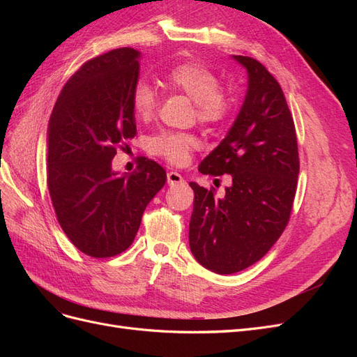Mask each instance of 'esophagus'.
Returning a JSON list of instances; mask_svg holds the SVG:
<instances>
[{
    "label": "esophagus",
    "mask_w": 357,
    "mask_h": 357,
    "mask_svg": "<svg viewBox=\"0 0 357 357\" xmlns=\"http://www.w3.org/2000/svg\"><path fill=\"white\" fill-rule=\"evenodd\" d=\"M167 181L168 185L176 186V185H183V183H185V178H183L177 171H169L167 174Z\"/></svg>",
    "instance_id": "1"
}]
</instances>
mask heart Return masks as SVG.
<instances>
[{"label": "heart", "instance_id": "1", "mask_svg": "<svg viewBox=\"0 0 357 357\" xmlns=\"http://www.w3.org/2000/svg\"><path fill=\"white\" fill-rule=\"evenodd\" d=\"M165 82L171 89L185 93L195 102L197 119L201 123H218L228 113V101L220 92L219 79L199 63H178L167 74ZM156 104V92L152 86L146 82H139L134 86L131 105L135 117L147 121L153 116ZM197 146L198 142L192 135L176 132H164L152 142L155 153L176 165L185 164Z\"/></svg>", "mask_w": 357, "mask_h": 357}]
</instances>
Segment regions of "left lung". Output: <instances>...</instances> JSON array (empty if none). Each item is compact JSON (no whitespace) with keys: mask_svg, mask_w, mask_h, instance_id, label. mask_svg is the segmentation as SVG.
<instances>
[{"mask_svg":"<svg viewBox=\"0 0 357 357\" xmlns=\"http://www.w3.org/2000/svg\"><path fill=\"white\" fill-rule=\"evenodd\" d=\"M247 71L238 116L205 158L202 174H231L225 197L198 183L189 223L197 261L218 274L243 271L262 259L283 234L294 204L299 158L294 119L278 82L261 62L232 55Z\"/></svg>","mask_w":357,"mask_h":357,"instance_id":"left-lung-1","label":"left lung"}]
</instances>
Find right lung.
Returning <instances> with one entry per match:
<instances>
[{
    "instance_id": "right-lung-1",
    "label": "right lung",
    "mask_w": 357,
    "mask_h": 357,
    "mask_svg": "<svg viewBox=\"0 0 357 357\" xmlns=\"http://www.w3.org/2000/svg\"><path fill=\"white\" fill-rule=\"evenodd\" d=\"M142 53L116 49L88 61L63 86L47 128V188L58 222L84 255L112 257L132 244L167 172L138 159L119 176L116 149L137 134L131 105Z\"/></svg>"
}]
</instances>
